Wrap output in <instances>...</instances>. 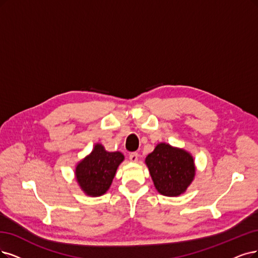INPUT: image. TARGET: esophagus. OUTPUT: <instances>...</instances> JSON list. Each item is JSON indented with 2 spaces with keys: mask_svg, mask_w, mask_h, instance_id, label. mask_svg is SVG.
<instances>
[{
  "mask_svg": "<svg viewBox=\"0 0 258 258\" xmlns=\"http://www.w3.org/2000/svg\"><path fill=\"white\" fill-rule=\"evenodd\" d=\"M139 158V154L136 153V152H133V153L130 154V160L133 161V163H137Z\"/></svg>",
  "mask_w": 258,
  "mask_h": 258,
  "instance_id": "obj_1",
  "label": "esophagus"
}]
</instances>
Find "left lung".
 <instances>
[{
    "instance_id": "left-lung-1",
    "label": "left lung",
    "mask_w": 258,
    "mask_h": 258,
    "mask_svg": "<svg viewBox=\"0 0 258 258\" xmlns=\"http://www.w3.org/2000/svg\"><path fill=\"white\" fill-rule=\"evenodd\" d=\"M146 164L157 191L167 197L185 192L196 173L192 156L167 144L157 145L147 156Z\"/></svg>"
}]
</instances>
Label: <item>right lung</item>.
I'll return each mask as SVG.
<instances>
[{"label": "right lung", "instance_id": "obj_1", "mask_svg": "<svg viewBox=\"0 0 258 258\" xmlns=\"http://www.w3.org/2000/svg\"><path fill=\"white\" fill-rule=\"evenodd\" d=\"M123 159L120 152H107L102 145H95L91 154L83 159L75 170L76 179L85 194L99 197L106 192Z\"/></svg>", "mask_w": 258, "mask_h": 258}]
</instances>
